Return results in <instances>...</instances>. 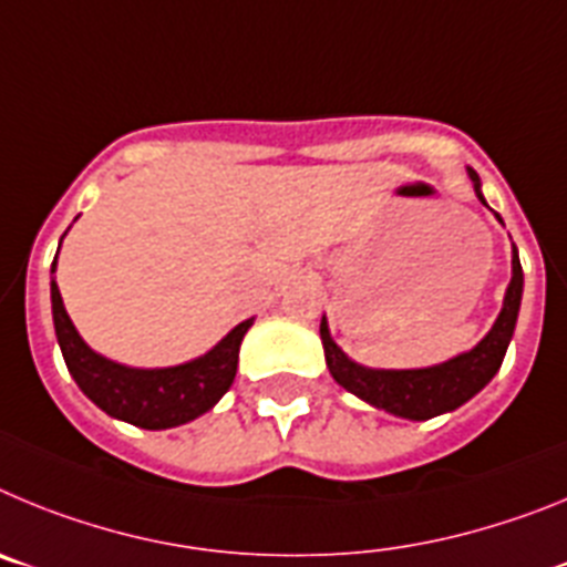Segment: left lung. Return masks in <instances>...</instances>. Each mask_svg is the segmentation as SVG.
<instances>
[{"label": "left lung", "instance_id": "8db88e82", "mask_svg": "<svg viewBox=\"0 0 567 567\" xmlns=\"http://www.w3.org/2000/svg\"><path fill=\"white\" fill-rule=\"evenodd\" d=\"M468 178L474 184L477 198L485 204L483 182L471 167ZM497 221L503 224L499 215ZM519 303H523V264H519L517 247L511 244V284L505 289L503 309H499L488 334L468 352L443 360V363L425 365V369H369V365H360L358 360L349 358L334 343L327 315L320 320V340H323L329 372L346 392H352L363 403L374 405L380 412L394 414V417L432 420L437 414H449L463 403H468L499 372L511 338H514V327H517Z\"/></svg>", "mask_w": 567, "mask_h": 567}]
</instances>
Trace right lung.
<instances>
[{"mask_svg":"<svg viewBox=\"0 0 567 567\" xmlns=\"http://www.w3.org/2000/svg\"><path fill=\"white\" fill-rule=\"evenodd\" d=\"M56 258L50 267V307H53L59 349H62L68 372L73 374L79 389L102 412L130 425H138V429L162 432V429H175V425L202 417L227 394L235 372H238L240 340L249 332L255 318L240 320L238 327L224 334L209 352L198 354L187 363L164 365V369H135V365L115 363V360L93 352L79 334V329L73 327L56 278H53Z\"/></svg>","mask_w":567,"mask_h":567,"instance_id":"right-lung-1","label":"right lung"}]
</instances>
